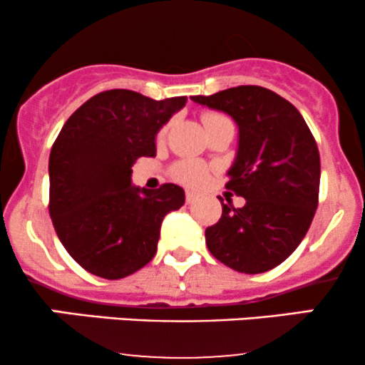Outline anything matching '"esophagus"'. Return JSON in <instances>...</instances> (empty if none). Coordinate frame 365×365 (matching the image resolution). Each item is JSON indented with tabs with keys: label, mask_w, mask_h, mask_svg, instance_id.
<instances>
[{
	"label": "esophagus",
	"mask_w": 365,
	"mask_h": 365,
	"mask_svg": "<svg viewBox=\"0 0 365 365\" xmlns=\"http://www.w3.org/2000/svg\"><path fill=\"white\" fill-rule=\"evenodd\" d=\"M195 194H194V192H187V194H185V202L187 204H192V202H194V200H195Z\"/></svg>",
	"instance_id": "34e87169"
}]
</instances>
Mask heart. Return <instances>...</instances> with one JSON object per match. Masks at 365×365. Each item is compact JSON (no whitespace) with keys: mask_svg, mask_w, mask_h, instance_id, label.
<instances>
[{"mask_svg":"<svg viewBox=\"0 0 365 365\" xmlns=\"http://www.w3.org/2000/svg\"><path fill=\"white\" fill-rule=\"evenodd\" d=\"M221 118H226V116L221 115V113H216V111L202 113L204 127H207V125H211L212 121L221 120ZM165 133H166V127H163L158 133L159 139H161ZM209 170L211 168H209L206 163L202 161H197V159H182V161H177L173 166H171L170 175L175 182L182 183V185L185 187H200L207 180Z\"/></svg>","mask_w":365,"mask_h":365,"instance_id":"heart-1","label":"heart"}]
</instances>
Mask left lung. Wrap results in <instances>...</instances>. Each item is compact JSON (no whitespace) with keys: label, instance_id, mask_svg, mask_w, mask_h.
Listing matches in <instances>:
<instances>
[{"label":"left lung","instance_id":"obj_1","mask_svg":"<svg viewBox=\"0 0 365 365\" xmlns=\"http://www.w3.org/2000/svg\"><path fill=\"white\" fill-rule=\"evenodd\" d=\"M192 101L228 113L240 140L226 188L244 197L223 204L220 221L206 228V244L238 273H266L304 240L319 204L321 161L316 139L299 110L276 92L238 86Z\"/></svg>","mask_w":365,"mask_h":365}]
</instances>
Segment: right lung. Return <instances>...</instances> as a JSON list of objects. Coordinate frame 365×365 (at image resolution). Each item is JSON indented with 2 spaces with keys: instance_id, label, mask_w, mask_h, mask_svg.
I'll use <instances>...</instances> for the list:
<instances>
[{
  "instance_id": "1",
  "label": "right lung",
  "mask_w": 365,
  "mask_h": 365,
  "mask_svg": "<svg viewBox=\"0 0 365 365\" xmlns=\"http://www.w3.org/2000/svg\"><path fill=\"white\" fill-rule=\"evenodd\" d=\"M187 103L111 89L66 120L49 154V216L73 261L91 274L120 279L158 250L163 217L185 202L183 188H133V163L156 156L158 130Z\"/></svg>"
}]
</instances>
